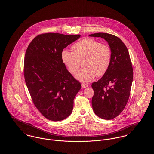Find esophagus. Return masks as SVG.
<instances>
[{
  "instance_id": "esophagus-1",
  "label": "esophagus",
  "mask_w": 154,
  "mask_h": 154,
  "mask_svg": "<svg viewBox=\"0 0 154 154\" xmlns=\"http://www.w3.org/2000/svg\"><path fill=\"white\" fill-rule=\"evenodd\" d=\"M81 86H82V88H86V87H87L88 86V85L87 84H85V83H82V84H81Z\"/></svg>"
}]
</instances>
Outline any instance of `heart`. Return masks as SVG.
<instances>
[{
  "label": "heart",
  "instance_id": "obj_1",
  "mask_svg": "<svg viewBox=\"0 0 154 154\" xmlns=\"http://www.w3.org/2000/svg\"><path fill=\"white\" fill-rule=\"evenodd\" d=\"M74 52L67 50L61 53V58L69 72L75 74L80 65V60L85 67L76 74L79 80L88 82L95 77H102L108 71L112 59V51L107 44L91 38L82 39L73 46Z\"/></svg>",
  "mask_w": 154,
  "mask_h": 154
}]
</instances>
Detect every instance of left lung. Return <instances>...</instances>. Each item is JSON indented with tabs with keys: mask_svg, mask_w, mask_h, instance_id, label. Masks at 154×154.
<instances>
[{
	"mask_svg": "<svg viewBox=\"0 0 154 154\" xmlns=\"http://www.w3.org/2000/svg\"><path fill=\"white\" fill-rule=\"evenodd\" d=\"M89 36L104 38L112 51L108 71L92 84L94 91L93 110L97 117L109 120L121 113L129 100L133 76L132 62L127 47L118 37L106 33H97Z\"/></svg>",
	"mask_w": 154,
	"mask_h": 154,
	"instance_id": "left-lung-1",
	"label": "left lung"
}]
</instances>
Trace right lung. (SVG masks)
Masks as SVG:
<instances>
[{
  "label": "right lung",
  "instance_id": "add662e5",
  "mask_svg": "<svg viewBox=\"0 0 154 154\" xmlns=\"http://www.w3.org/2000/svg\"><path fill=\"white\" fill-rule=\"evenodd\" d=\"M80 35L48 33L39 35L29 44L23 74L33 103L47 119L62 121L72 112L81 84L67 70L61 53Z\"/></svg>",
  "mask_w": 154,
  "mask_h": 154
}]
</instances>
